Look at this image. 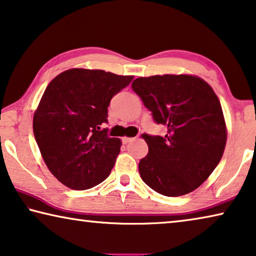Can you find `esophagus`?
Here are the masks:
<instances>
[{"label":"esophagus","mask_w":256,"mask_h":256,"mask_svg":"<svg viewBox=\"0 0 256 256\" xmlns=\"http://www.w3.org/2000/svg\"><path fill=\"white\" fill-rule=\"evenodd\" d=\"M133 140H134V138H128V136H124L123 139H122V141H123L124 144L131 142V141H133Z\"/></svg>","instance_id":"1"}]
</instances>
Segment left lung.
<instances>
[{"label":"left lung","mask_w":256,"mask_h":256,"mask_svg":"<svg viewBox=\"0 0 256 256\" xmlns=\"http://www.w3.org/2000/svg\"><path fill=\"white\" fill-rule=\"evenodd\" d=\"M132 88L164 136L142 134L149 152L139 163L141 179L156 192L178 197L197 189L220 163L226 128L220 100L210 84L192 75H155Z\"/></svg>","instance_id":"obj_1"}]
</instances>
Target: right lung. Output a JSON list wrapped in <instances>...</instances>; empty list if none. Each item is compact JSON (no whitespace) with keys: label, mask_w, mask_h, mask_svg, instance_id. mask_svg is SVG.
Masks as SVG:
<instances>
[{"label":"right lung","mask_w":256,"mask_h":256,"mask_svg":"<svg viewBox=\"0 0 256 256\" xmlns=\"http://www.w3.org/2000/svg\"><path fill=\"white\" fill-rule=\"evenodd\" d=\"M132 80L72 68L48 83L34 114L33 131L48 168L68 188L90 189L110 174L122 142L101 125L108 122L112 96Z\"/></svg>","instance_id":"obj_1"}]
</instances>
